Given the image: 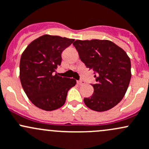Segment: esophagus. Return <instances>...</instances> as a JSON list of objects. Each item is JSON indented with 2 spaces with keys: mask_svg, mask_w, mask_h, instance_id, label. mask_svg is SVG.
<instances>
[{
  "mask_svg": "<svg viewBox=\"0 0 149 149\" xmlns=\"http://www.w3.org/2000/svg\"><path fill=\"white\" fill-rule=\"evenodd\" d=\"M77 82L78 85H82L85 84V81H84L83 79H80V80L77 81Z\"/></svg>",
  "mask_w": 149,
  "mask_h": 149,
  "instance_id": "esophagus-1",
  "label": "esophagus"
}]
</instances>
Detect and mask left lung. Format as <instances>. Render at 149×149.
Listing matches in <instances>:
<instances>
[{
	"mask_svg": "<svg viewBox=\"0 0 149 149\" xmlns=\"http://www.w3.org/2000/svg\"><path fill=\"white\" fill-rule=\"evenodd\" d=\"M79 58L95 72L94 93L84 98L86 106L97 112L113 108L122 100L131 78L129 56L111 41L92 39L73 43Z\"/></svg>",
	"mask_w": 149,
	"mask_h": 149,
	"instance_id": "1",
	"label": "left lung"
}]
</instances>
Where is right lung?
I'll return each instance as SVG.
<instances>
[{
    "instance_id": "obj_1",
    "label": "right lung",
    "mask_w": 149,
    "mask_h": 149,
    "mask_svg": "<svg viewBox=\"0 0 149 149\" xmlns=\"http://www.w3.org/2000/svg\"><path fill=\"white\" fill-rule=\"evenodd\" d=\"M74 39L45 34L30 43L21 54L20 80L31 102L47 111L65 103L67 93L76 85L74 79L59 76L62 52Z\"/></svg>"
}]
</instances>
